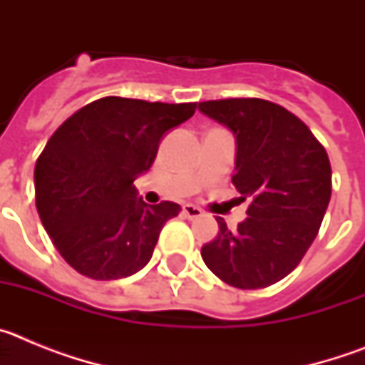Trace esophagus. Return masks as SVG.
<instances>
[{
  "label": "esophagus",
  "mask_w": 365,
  "mask_h": 365,
  "mask_svg": "<svg viewBox=\"0 0 365 365\" xmlns=\"http://www.w3.org/2000/svg\"><path fill=\"white\" fill-rule=\"evenodd\" d=\"M182 214H185V217H188V219H197V217H201L205 212H202L201 208H197V206L185 205L182 206Z\"/></svg>",
  "instance_id": "34e87169"
}]
</instances>
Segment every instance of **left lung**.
Instances as JSON below:
<instances>
[{"instance_id":"8db88e82","label":"left lung","mask_w":365,"mask_h":365,"mask_svg":"<svg viewBox=\"0 0 365 365\" xmlns=\"http://www.w3.org/2000/svg\"><path fill=\"white\" fill-rule=\"evenodd\" d=\"M199 111L235 137L241 201L250 199L237 230L217 217L219 235L201 248L206 267L237 289H265L298 267L320 230L331 199L327 151L307 125L263 98L199 102Z\"/></svg>"}]
</instances>
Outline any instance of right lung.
Segmentation results:
<instances>
[{
	"label": "right lung",
	"mask_w": 365,
	"mask_h": 365,
	"mask_svg": "<svg viewBox=\"0 0 365 365\" xmlns=\"http://www.w3.org/2000/svg\"><path fill=\"white\" fill-rule=\"evenodd\" d=\"M197 104L106 96L53 133L34 168L36 208L60 256L93 279L128 278L148 265L164 222L180 206L146 205L133 180L148 172L163 135Z\"/></svg>",
	"instance_id": "add662e5"
}]
</instances>
